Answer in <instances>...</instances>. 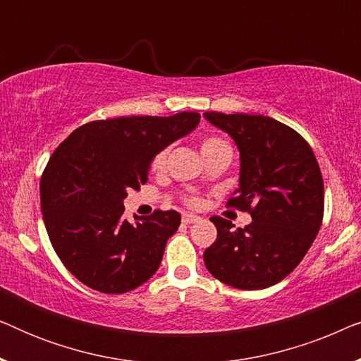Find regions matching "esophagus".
Segmentation results:
<instances>
[{"mask_svg": "<svg viewBox=\"0 0 361 361\" xmlns=\"http://www.w3.org/2000/svg\"><path fill=\"white\" fill-rule=\"evenodd\" d=\"M199 220H200L199 216H195V215H184V216H182V221H184L185 225L195 224V221H199Z\"/></svg>", "mask_w": 361, "mask_h": 361, "instance_id": "1", "label": "esophagus"}]
</instances>
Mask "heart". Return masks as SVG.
Segmentation results:
<instances>
[{
	"label": "heart",
	"instance_id": "heart-1",
	"mask_svg": "<svg viewBox=\"0 0 361 361\" xmlns=\"http://www.w3.org/2000/svg\"><path fill=\"white\" fill-rule=\"evenodd\" d=\"M219 149H230V147L224 140H220V137H207V140L202 141V146H200L202 154H210V152L219 151ZM166 156H167V149H162L157 152L154 159H152V169L156 171L162 169L166 164ZM192 204H194V202H192Z\"/></svg>",
	"mask_w": 361,
	"mask_h": 361
}]
</instances>
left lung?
Wrapping results in <instances>:
<instances>
[{"mask_svg":"<svg viewBox=\"0 0 361 361\" xmlns=\"http://www.w3.org/2000/svg\"><path fill=\"white\" fill-rule=\"evenodd\" d=\"M204 118L238 147V189L228 205L253 220L233 228L230 220L212 216L216 240L205 250V266L231 288H269L294 271L319 233L324 180L317 159L299 133L274 118L216 111Z\"/></svg>","mask_w":361,"mask_h":361,"instance_id":"8db88e82","label":"left lung"}]
</instances>
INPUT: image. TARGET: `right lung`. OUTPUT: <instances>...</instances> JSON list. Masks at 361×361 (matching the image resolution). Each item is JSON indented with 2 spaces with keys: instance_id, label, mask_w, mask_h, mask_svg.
I'll return each mask as SVG.
<instances>
[{
  "instance_id": "right-lung-1",
  "label": "right lung",
  "mask_w": 361,
  "mask_h": 361,
  "mask_svg": "<svg viewBox=\"0 0 361 361\" xmlns=\"http://www.w3.org/2000/svg\"><path fill=\"white\" fill-rule=\"evenodd\" d=\"M199 121L195 111L92 121L54 151L41 179L42 219L57 256L80 283L123 294L156 273L180 214L157 210L131 224L123 202L146 184L157 152Z\"/></svg>"
}]
</instances>
